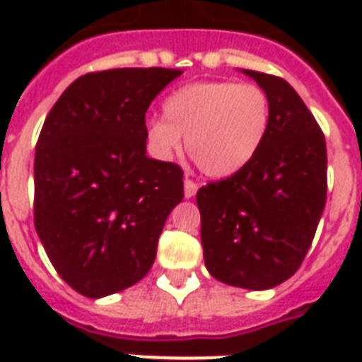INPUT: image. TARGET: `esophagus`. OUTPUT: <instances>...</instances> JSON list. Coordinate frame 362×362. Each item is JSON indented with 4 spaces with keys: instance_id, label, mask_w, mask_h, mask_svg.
Returning <instances> with one entry per match:
<instances>
[{
    "instance_id": "esophagus-1",
    "label": "esophagus",
    "mask_w": 362,
    "mask_h": 362,
    "mask_svg": "<svg viewBox=\"0 0 362 362\" xmlns=\"http://www.w3.org/2000/svg\"><path fill=\"white\" fill-rule=\"evenodd\" d=\"M195 193H197V184H195L192 178H186V180H184V195H186L187 199H192Z\"/></svg>"
}]
</instances>
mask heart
I'll return each instance as SVG.
<instances>
[{
    "label": "heart",
    "instance_id": "obj_1",
    "mask_svg": "<svg viewBox=\"0 0 362 362\" xmlns=\"http://www.w3.org/2000/svg\"><path fill=\"white\" fill-rule=\"evenodd\" d=\"M165 118L148 124V139L161 156H173L186 139L189 158L214 178L244 169L270 129V99L252 82L187 84L165 101Z\"/></svg>",
    "mask_w": 362,
    "mask_h": 362
}]
</instances>
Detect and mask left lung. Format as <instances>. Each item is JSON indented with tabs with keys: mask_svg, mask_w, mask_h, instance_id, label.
Listing matches in <instances>:
<instances>
[{
	"mask_svg": "<svg viewBox=\"0 0 362 362\" xmlns=\"http://www.w3.org/2000/svg\"><path fill=\"white\" fill-rule=\"evenodd\" d=\"M244 73L269 93V135L244 169L201 187L197 206L210 274L263 291L289 280L312 246L327 201V144L281 76Z\"/></svg>",
	"mask_w": 362,
	"mask_h": 362,
	"instance_id": "8db88e82",
	"label": "left lung"
}]
</instances>
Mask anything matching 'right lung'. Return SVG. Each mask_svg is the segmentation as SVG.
<instances>
[{
  "instance_id": "right-lung-1",
  "label": "right lung",
  "mask_w": 362,
  "mask_h": 362,
  "mask_svg": "<svg viewBox=\"0 0 362 362\" xmlns=\"http://www.w3.org/2000/svg\"><path fill=\"white\" fill-rule=\"evenodd\" d=\"M182 71L78 76L48 112L35 146L33 221L62 280L99 298L152 269L167 216L184 199L180 165L146 156V110Z\"/></svg>"
}]
</instances>
